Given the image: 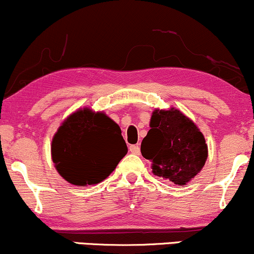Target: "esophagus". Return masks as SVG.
<instances>
[{
    "label": "esophagus",
    "instance_id": "34e87169",
    "mask_svg": "<svg viewBox=\"0 0 254 254\" xmlns=\"http://www.w3.org/2000/svg\"><path fill=\"white\" fill-rule=\"evenodd\" d=\"M129 151L132 152L133 154H136V156L140 154V147L138 145H130L129 146Z\"/></svg>",
    "mask_w": 254,
    "mask_h": 254
}]
</instances>
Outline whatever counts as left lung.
Instances as JSON below:
<instances>
[{
  "label": "left lung",
  "instance_id": "8db88e82",
  "mask_svg": "<svg viewBox=\"0 0 254 254\" xmlns=\"http://www.w3.org/2000/svg\"><path fill=\"white\" fill-rule=\"evenodd\" d=\"M151 129L141 142L142 157L152 172L177 186H186L203 169L208 147L203 134L178 109H156Z\"/></svg>",
  "mask_w": 254,
  "mask_h": 254
}]
</instances>
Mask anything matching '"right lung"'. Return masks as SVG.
<instances>
[{
  "label": "right lung",
  "mask_w": 254,
  "mask_h": 254,
  "mask_svg": "<svg viewBox=\"0 0 254 254\" xmlns=\"http://www.w3.org/2000/svg\"><path fill=\"white\" fill-rule=\"evenodd\" d=\"M127 151L119 125L104 113L90 108L78 109L67 116L51 145L58 174L78 187L106 180Z\"/></svg>",
  "instance_id": "add662e5"
}]
</instances>
